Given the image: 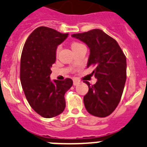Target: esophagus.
<instances>
[{
    "label": "esophagus",
    "instance_id": "34e87169",
    "mask_svg": "<svg viewBox=\"0 0 147 147\" xmlns=\"http://www.w3.org/2000/svg\"><path fill=\"white\" fill-rule=\"evenodd\" d=\"M80 83V81L77 80H74V86H76V85H78Z\"/></svg>",
    "mask_w": 147,
    "mask_h": 147
}]
</instances>
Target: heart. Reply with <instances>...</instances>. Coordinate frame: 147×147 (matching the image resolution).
I'll list each match as a JSON object with an SVG mask.
<instances>
[{"mask_svg": "<svg viewBox=\"0 0 147 147\" xmlns=\"http://www.w3.org/2000/svg\"><path fill=\"white\" fill-rule=\"evenodd\" d=\"M81 45H81L80 43H78V42H74V43L71 45V47H72V50H73V49L76 48V47H80V46H81ZM59 51V47H58V48H57V50H56V53H58Z\"/></svg>", "mask_w": 147, "mask_h": 147, "instance_id": "obj_1", "label": "heart"}]
</instances>
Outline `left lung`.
<instances>
[{
	"mask_svg": "<svg viewBox=\"0 0 147 147\" xmlns=\"http://www.w3.org/2000/svg\"><path fill=\"white\" fill-rule=\"evenodd\" d=\"M90 49L87 67L94 66L97 81L88 86L83 101L88 112L105 117L115 111L123 94L126 80V58L115 39L101 30L94 29L82 33L73 34Z\"/></svg>",
	"mask_w": 147,
	"mask_h": 147,
	"instance_id": "1",
	"label": "left lung"
}]
</instances>
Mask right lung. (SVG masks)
Returning a JSON list of instances; mask_svg holds the SVG:
<instances>
[{
  "mask_svg": "<svg viewBox=\"0 0 147 147\" xmlns=\"http://www.w3.org/2000/svg\"><path fill=\"white\" fill-rule=\"evenodd\" d=\"M68 33L39 27L27 38L21 57L20 79L30 106L45 118L60 115L65 108V92L73 85L71 79L51 81V67L56 61L57 46Z\"/></svg>",
  "mask_w": 147,
  "mask_h": 147,
  "instance_id": "add662e5",
  "label": "right lung"
}]
</instances>
